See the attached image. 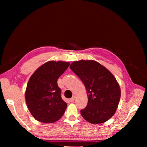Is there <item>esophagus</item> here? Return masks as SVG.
I'll use <instances>...</instances> for the list:
<instances>
[{
  "mask_svg": "<svg viewBox=\"0 0 147 147\" xmlns=\"http://www.w3.org/2000/svg\"><path fill=\"white\" fill-rule=\"evenodd\" d=\"M75 96H74L72 97V98H70V99H69V100H70V102H74V101L75 100Z\"/></svg>",
  "mask_w": 147,
  "mask_h": 147,
  "instance_id": "esophagus-1",
  "label": "esophagus"
}]
</instances>
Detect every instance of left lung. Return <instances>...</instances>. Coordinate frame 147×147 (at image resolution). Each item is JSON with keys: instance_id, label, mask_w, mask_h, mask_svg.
<instances>
[{"instance_id": "obj_1", "label": "left lung", "mask_w": 147, "mask_h": 147, "mask_svg": "<svg viewBox=\"0 0 147 147\" xmlns=\"http://www.w3.org/2000/svg\"><path fill=\"white\" fill-rule=\"evenodd\" d=\"M70 69L80 78L87 91L88 104L80 111L83 118L92 124H100L112 118L121 96L113 74L92 60L75 61Z\"/></svg>"}]
</instances>
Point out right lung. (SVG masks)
I'll return each mask as SVG.
<instances>
[{"instance_id":"obj_1","label":"right lung","mask_w":147,"mask_h":147,"mask_svg":"<svg viewBox=\"0 0 147 147\" xmlns=\"http://www.w3.org/2000/svg\"><path fill=\"white\" fill-rule=\"evenodd\" d=\"M69 65L68 62L49 61L30 77L26 90V102L30 113L38 121L54 123L64 115L67 105L61 98L57 81Z\"/></svg>"}]
</instances>
